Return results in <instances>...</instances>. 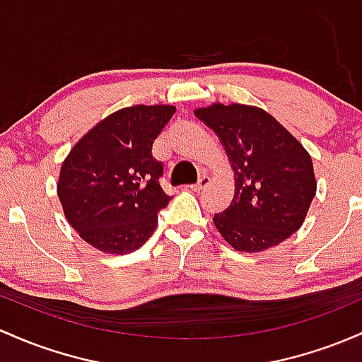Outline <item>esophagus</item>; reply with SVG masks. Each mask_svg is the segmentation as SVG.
Returning <instances> with one entry per match:
<instances>
[{
    "label": "esophagus",
    "instance_id": "34e87169",
    "mask_svg": "<svg viewBox=\"0 0 362 362\" xmlns=\"http://www.w3.org/2000/svg\"><path fill=\"white\" fill-rule=\"evenodd\" d=\"M208 184H209V177L204 173V175H201L199 180H197V184L189 185V189H192V190H201V189H204Z\"/></svg>",
    "mask_w": 362,
    "mask_h": 362
}]
</instances>
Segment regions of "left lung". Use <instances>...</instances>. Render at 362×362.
<instances>
[{"instance_id":"8db88e82","label":"left lung","mask_w":362,"mask_h":362,"mask_svg":"<svg viewBox=\"0 0 362 362\" xmlns=\"http://www.w3.org/2000/svg\"><path fill=\"white\" fill-rule=\"evenodd\" d=\"M194 115L216 134L233 170V199L213 218L221 237L240 252L266 251L288 239L316 196L304 146L257 106L213 103Z\"/></svg>"}]
</instances>
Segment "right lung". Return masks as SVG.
Listing matches in <instances>:
<instances>
[{
    "label": "right lung",
    "instance_id": "1",
    "mask_svg": "<svg viewBox=\"0 0 362 362\" xmlns=\"http://www.w3.org/2000/svg\"><path fill=\"white\" fill-rule=\"evenodd\" d=\"M172 105H136L108 115L78 139L63 161L58 197L81 239L106 254L146 244L170 196L153 142L173 117Z\"/></svg>",
    "mask_w": 362,
    "mask_h": 362
}]
</instances>
